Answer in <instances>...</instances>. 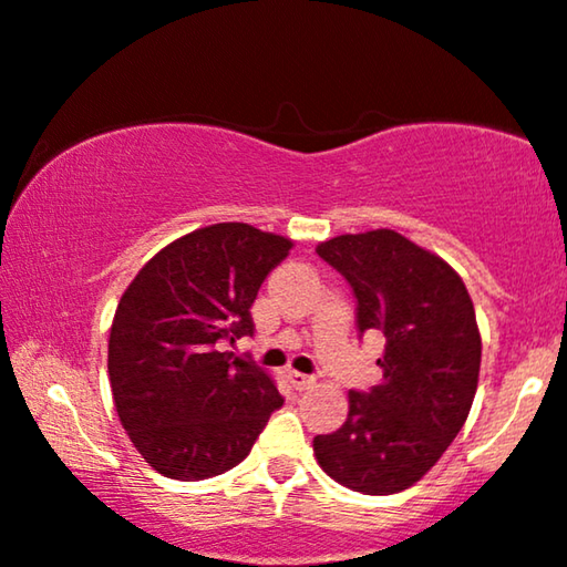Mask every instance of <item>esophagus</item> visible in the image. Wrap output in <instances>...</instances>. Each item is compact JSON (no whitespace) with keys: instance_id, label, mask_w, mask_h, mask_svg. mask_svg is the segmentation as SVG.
I'll use <instances>...</instances> for the list:
<instances>
[{"instance_id":"obj_1","label":"esophagus","mask_w":567,"mask_h":567,"mask_svg":"<svg viewBox=\"0 0 567 567\" xmlns=\"http://www.w3.org/2000/svg\"><path fill=\"white\" fill-rule=\"evenodd\" d=\"M286 380L291 382V388L293 391H310V388H315V378H307V374H301V372H286Z\"/></svg>"}]
</instances>
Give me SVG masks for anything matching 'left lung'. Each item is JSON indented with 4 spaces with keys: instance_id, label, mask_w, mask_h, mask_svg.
<instances>
[{
    "instance_id": "left-lung-1",
    "label": "left lung",
    "mask_w": 567,
    "mask_h": 567,
    "mask_svg": "<svg viewBox=\"0 0 567 567\" xmlns=\"http://www.w3.org/2000/svg\"><path fill=\"white\" fill-rule=\"evenodd\" d=\"M318 255L351 284L359 333L378 330L382 380L349 391V416L312 440L330 480L364 495L416 484L458 435L482 364L474 301L443 257L393 229L341 234Z\"/></svg>"
}]
</instances>
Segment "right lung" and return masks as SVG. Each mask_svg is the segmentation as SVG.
<instances>
[{
    "mask_svg": "<svg viewBox=\"0 0 567 567\" xmlns=\"http://www.w3.org/2000/svg\"><path fill=\"white\" fill-rule=\"evenodd\" d=\"M291 247L249 224L203 226L153 255L124 289L109 382L124 432L158 474L197 482L229 472L284 403L266 370L216 343L252 333L249 307Z\"/></svg>",
    "mask_w": 567,
    "mask_h": 567,
    "instance_id": "obj_1",
    "label": "right lung"
}]
</instances>
